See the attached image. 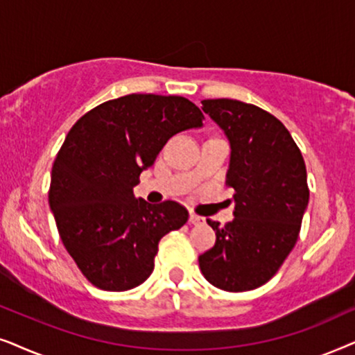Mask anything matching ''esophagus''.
I'll list each match as a JSON object with an SVG mask.
<instances>
[{"label":"esophagus","instance_id":"34e87169","mask_svg":"<svg viewBox=\"0 0 355 355\" xmlns=\"http://www.w3.org/2000/svg\"><path fill=\"white\" fill-rule=\"evenodd\" d=\"M190 222H191L193 225H201V224H205V217L198 216V214H195V212H191V214H190Z\"/></svg>","mask_w":355,"mask_h":355}]
</instances>
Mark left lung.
<instances>
[{
	"mask_svg": "<svg viewBox=\"0 0 355 355\" xmlns=\"http://www.w3.org/2000/svg\"><path fill=\"white\" fill-rule=\"evenodd\" d=\"M201 103L230 141L225 185L235 190V217L222 227L207 219L216 245L198 261L212 286L252 291L279 271L299 239L310 196L305 162L289 131L269 112L234 98Z\"/></svg>",
	"mask_w": 355,
	"mask_h": 355,
	"instance_id": "obj_1",
	"label": "left lung"
}]
</instances>
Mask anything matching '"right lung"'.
I'll list each match as a JSON object with an SVG mask.
<instances>
[{"mask_svg":"<svg viewBox=\"0 0 355 355\" xmlns=\"http://www.w3.org/2000/svg\"><path fill=\"white\" fill-rule=\"evenodd\" d=\"M201 125V110L185 97L130 94L69 130L51 167L49 202L66 252L92 286L120 292L143 284L160 239L187 224L180 202L153 206L133 187L173 135Z\"/></svg>","mask_w":355,"mask_h":355,"instance_id":"1","label":"right lung"}]
</instances>
